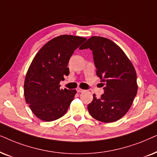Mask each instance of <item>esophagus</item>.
I'll return each instance as SVG.
<instances>
[{"label": "esophagus", "mask_w": 157, "mask_h": 157, "mask_svg": "<svg viewBox=\"0 0 157 157\" xmlns=\"http://www.w3.org/2000/svg\"><path fill=\"white\" fill-rule=\"evenodd\" d=\"M85 90H82L80 88V87H78V88H77V93H82V92H84Z\"/></svg>", "instance_id": "34e87169"}]
</instances>
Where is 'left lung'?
I'll use <instances>...</instances> for the list:
<instances>
[{"mask_svg": "<svg viewBox=\"0 0 157 157\" xmlns=\"http://www.w3.org/2000/svg\"><path fill=\"white\" fill-rule=\"evenodd\" d=\"M87 48L93 51L96 74L105 85L100 98L93 94L87 109L96 120L114 122L128 111L137 94L135 68L124 52L107 38L92 36L80 49Z\"/></svg>", "mask_w": 157, "mask_h": 157, "instance_id": "obj_1", "label": "left lung"}]
</instances>
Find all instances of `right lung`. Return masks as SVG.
Masks as SVG:
<instances>
[{"mask_svg":"<svg viewBox=\"0 0 157 157\" xmlns=\"http://www.w3.org/2000/svg\"><path fill=\"white\" fill-rule=\"evenodd\" d=\"M86 38L61 35L52 39L37 52L24 81L26 103L41 121H52L66 113L76 90L60 89L64 75L70 74L69 60Z\"/></svg>","mask_w":157,"mask_h":157,"instance_id":"right-lung-1","label":"right lung"}]
</instances>
